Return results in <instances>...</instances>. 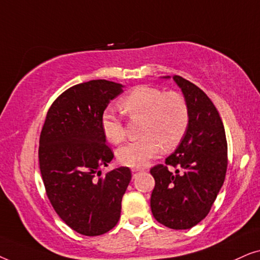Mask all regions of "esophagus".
I'll return each mask as SVG.
<instances>
[{
    "label": "esophagus",
    "instance_id": "esophagus-1",
    "mask_svg": "<svg viewBox=\"0 0 260 260\" xmlns=\"http://www.w3.org/2000/svg\"><path fill=\"white\" fill-rule=\"evenodd\" d=\"M131 172H133V174H136V173L142 172V170L140 168H133V169H131Z\"/></svg>",
    "mask_w": 260,
    "mask_h": 260
}]
</instances>
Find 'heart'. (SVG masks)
<instances>
[{
	"instance_id": "b5f03b06",
	"label": "heart",
	"mask_w": 260,
	"mask_h": 260,
	"mask_svg": "<svg viewBox=\"0 0 260 260\" xmlns=\"http://www.w3.org/2000/svg\"><path fill=\"white\" fill-rule=\"evenodd\" d=\"M131 118H142L141 140L130 142L117 150L120 165L140 168L155 157L162 147L172 150L182 141L189 124L187 102L177 92L141 85L120 101ZM101 127L106 140L118 144L125 138L123 122L110 110L103 111Z\"/></svg>"
}]
</instances>
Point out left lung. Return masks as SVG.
<instances>
[{
  "label": "left lung",
  "mask_w": 260,
  "mask_h": 260,
  "mask_svg": "<svg viewBox=\"0 0 260 260\" xmlns=\"http://www.w3.org/2000/svg\"><path fill=\"white\" fill-rule=\"evenodd\" d=\"M163 78L170 79L169 76ZM173 80L187 102L189 124L179 147L166 158V166L150 170L155 179L150 207L162 225L188 230L206 218L221 189L227 142L222 120L207 94L182 77L174 76Z\"/></svg>",
  "instance_id": "obj_1"
}]
</instances>
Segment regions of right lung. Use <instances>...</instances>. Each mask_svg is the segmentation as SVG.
Wrapping results in <instances>:
<instances>
[{
  "mask_svg": "<svg viewBox=\"0 0 260 260\" xmlns=\"http://www.w3.org/2000/svg\"><path fill=\"white\" fill-rule=\"evenodd\" d=\"M122 84L97 79L74 85L49 108L40 135L39 163L46 193L63 222L83 236L109 232L118 222L131 180L127 167L101 176L113 154L101 127Z\"/></svg>",
  "mask_w": 260,
  "mask_h": 260,
  "instance_id": "1",
  "label": "right lung"
}]
</instances>
